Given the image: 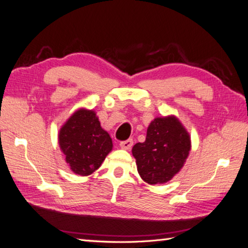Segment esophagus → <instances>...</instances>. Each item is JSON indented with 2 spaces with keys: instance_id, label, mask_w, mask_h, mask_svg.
Masks as SVG:
<instances>
[{
  "instance_id": "esophagus-1",
  "label": "esophagus",
  "mask_w": 248,
  "mask_h": 248,
  "mask_svg": "<svg viewBox=\"0 0 248 248\" xmlns=\"http://www.w3.org/2000/svg\"><path fill=\"white\" fill-rule=\"evenodd\" d=\"M133 144H134L133 139H128L126 141L120 142V146H121V148H123V150H129V148L133 146Z\"/></svg>"
}]
</instances>
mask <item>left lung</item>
<instances>
[{"instance_id":"left-lung-1","label":"left lung","mask_w":248,"mask_h":248,"mask_svg":"<svg viewBox=\"0 0 248 248\" xmlns=\"http://www.w3.org/2000/svg\"><path fill=\"white\" fill-rule=\"evenodd\" d=\"M191 150L190 135L174 115L156 118L147 128L146 139L133 147L141 178L150 185L164 184L184 167Z\"/></svg>"}]
</instances>
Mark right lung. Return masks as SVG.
<instances>
[{"label": "right lung", "mask_w": 248, "mask_h": 248, "mask_svg": "<svg viewBox=\"0 0 248 248\" xmlns=\"http://www.w3.org/2000/svg\"><path fill=\"white\" fill-rule=\"evenodd\" d=\"M58 143L72 172L92 174L112 150V140L93 110L80 108L59 130Z\"/></svg>", "instance_id": "obj_1"}]
</instances>
